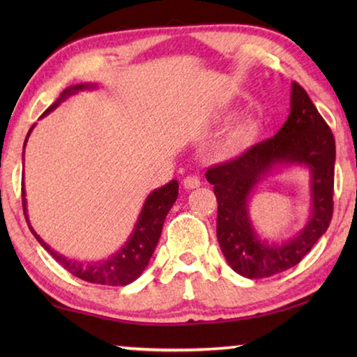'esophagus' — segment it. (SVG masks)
I'll list each match as a JSON object with an SVG mask.
<instances>
[{
    "instance_id": "esophagus-1",
    "label": "esophagus",
    "mask_w": 357,
    "mask_h": 357,
    "mask_svg": "<svg viewBox=\"0 0 357 357\" xmlns=\"http://www.w3.org/2000/svg\"><path fill=\"white\" fill-rule=\"evenodd\" d=\"M200 179H198L197 176H185L184 178V181H183V185H184V189H189V190H193V189H198V187H200Z\"/></svg>"
}]
</instances>
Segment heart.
Masks as SVG:
<instances>
[{
  "label": "heart",
  "mask_w": 357,
  "mask_h": 357,
  "mask_svg": "<svg viewBox=\"0 0 357 357\" xmlns=\"http://www.w3.org/2000/svg\"><path fill=\"white\" fill-rule=\"evenodd\" d=\"M253 124L250 121H239V123L233 124L231 128L227 130L222 140L217 144V151L223 157L236 155L241 149L247 146V143L252 140L253 137Z\"/></svg>",
  "instance_id": "obj_1"
}]
</instances>
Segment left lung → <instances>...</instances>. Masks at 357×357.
Listing matches in <instances>:
<instances>
[{
	"label": "left lung",
	"mask_w": 357,
	"mask_h": 357,
	"mask_svg": "<svg viewBox=\"0 0 357 357\" xmlns=\"http://www.w3.org/2000/svg\"><path fill=\"white\" fill-rule=\"evenodd\" d=\"M335 140L309 94L291 83L289 114L277 134L238 159L211 167L206 179L217 198V239L227 263L247 279H264L298 264L323 236L332 219ZM305 167L311 176V215L300 231L279 243L252 227L248 204L271 172Z\"/></svg>",
	"instance_id": "obj_1"
}]
</instances>
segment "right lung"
<instances>
[{"mask_svg": "<svg viewBox=\"0 0 357 357\" xmlns=\"http://www.w3.org/2000/svg\"><path fill=\"white\" fill-rule=\"evenodd\" d=\"M98 88H99L98 83L72 84V86L66 88L64 91L59 94V98L47 108L40 118L47 116L48 113L55 110L61 102L70 98V96H74L80 91H91V89H98ZM34 126L36 124H33L31 129L28 130L25 143H23V160H25V146L28 143L29 135H31V132L34 129ZM22 184H23L22 187L23 213H25L28 227L34 234V238L38 239V243L44 247V249L50 253V255L55 258L66 271H69L72 275H75L84 282L98 283V285H110V287L129 285V283L137 280L138 277L143 274V271L146 269L149 259L155 250V245L160 239V233H162V227H164L165 217L168 214V211L172 209L174 202H176L178 189H179V184L176 179H172L168 184L159 187V189H154L146 197V200H144L135 227L132 229L128 241L121 245L119 250L112 253L107 259H98V261H80V259H72V258L64 257L55 249H52V247L34 231V228L28 219L25 183Z\"/></svg>", "mask_w": 357, "mask_h": 357, "instance_id": "1", "label": "right lung"}]
</instances>
